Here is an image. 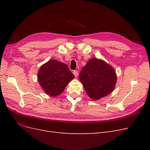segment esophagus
<instances>
[{
	"mask_svg": "<svg viewBox=\"0 0 150 150\" xmlns=\"http://www.w3.org/2000/svg\"><path fill=\"white\" fill-rule=\"evenodd\" d=\"M73 74H74L75 77H78V71H76V70L73 71Z\"/></svg>",
	"mask_w": 150,
	"mask_h": 150,
	"instance_id": "1",
	"label": "esophagus"
}]
</instances>
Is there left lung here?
<instances>
[{"mask_svg": "<svg viewBox=\"0 0 150 150\" xmlns=\"http://www.w3.org/2000/svg\"><path fill=\"white\" fill-rule=\"evenodd\" d=\"M79 78L86 93L94 100L111 93L116 82L114 69L106 62L96 58L88 61L81 69Z\"/></svg>", "mask_w": 150, "mask_h": 150, "instance_id": "8db88e82", "label": "left lung"}]
</instances>
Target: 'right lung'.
Segmentation results:
<instances>
[{
    "instance_id": "add662e5",
    "label": "right lung",
    "mask_w": 150,
    "mask_h": 150,
    "mask_svg": "<svg viewBox=\"0 0 150 150\" xmlns=\"http://www.w3.org/2000/svg\"><path fill=\"white\" fill-rule=\"evenodd\" d=\"M38 78L44 91L49 96H56L63 92L74 76L66 64L53 59L40 67Z\"/></svg>"
}]
</instances>
